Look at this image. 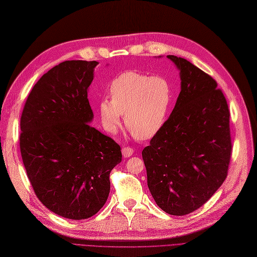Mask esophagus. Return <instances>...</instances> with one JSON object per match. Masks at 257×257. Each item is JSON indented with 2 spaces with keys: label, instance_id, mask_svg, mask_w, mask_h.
<instances>
[{
  "label": "esophagus",
  "instance_id": "1",
  "mask_svg": "<svg viewBox=\"0 0 257 257\" xmlns=\"http://www.w3.org/2000/svg\"><path fill=\"white\" fill-rule=\"evenodd\" d=\"M133 153H134V150L132 149V148H130V147H124L123 149H122L123 157H125V158L132 157V155H133Z\"/></svg>",
  "mask_w": 257,
  "mask_h": 257
}]
</instances>
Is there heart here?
Here are the masks:
<instances>
[{"mask_svg":"<svg viewBox=\"0 0 257 257\" xmlns=\"http://www.w3.org/2000/svg\"><path fill=\"white\" fill-rule=\"evenodd\" d=\"M110 100L98 104L103 126L114 134L121 126V115L133 136L148 141L164 126L173 93L167 79L135 71L118 75L109 84Z\"/></svg>","mask_w":257,"mask_h":257,"instance_id":"b5f03b06","label":"heart"}]
</instances>
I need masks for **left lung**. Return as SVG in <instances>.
<instances>
[{
	"label": "left lung",
	"instance_id": "obj_1",
	"mask_svg": "<svg viewBox=\"0 0 257 257\" xmlns=\"http://www.w3.org/2000/svg\"><path fill=\"white\" fill-rule=\"evenodd\" d=\"M167 58L178 68L181 91L164 126L143 150V160L157 205L168 214L185 215L203 206L226 179L229 110L212 77L183 58Z\"/></svg>",
	"mask_w": 257,
	"mask_h": 257
}]
</instances>
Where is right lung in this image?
I'll use <instances>...</instances> for the list:
<instances>
[{"mask_svg":"<svg viewBox=\"0 0 257 257\" xmlns=\"http://www.w3.org/2000/svg\"><path fill=\"white\" fill-rule=\"evenodd\" d=\"M96 61H64L42 76L20 120V151L36 196L71 220L97 213L110 192L121 148L90 125L88 99Z\"/></svg>","mask_w":257,"mask_h":257,"instance_id":"right-lung-1","label":"right lung"}]
</instances>
